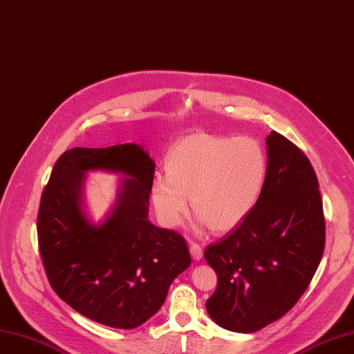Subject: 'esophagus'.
Returning a JSON list of instances; mask_svg holds the SVG:
<instances>
[{"label": "esophagus", "mask_w": 354, "mask_h": 354, "mask_svg": "<svg viewBox=\"0 0 354 354\" xmlns=\"http://www.w3.org/2000/svg\"><path fill=\"white\" fill-rule=\"evenodd\" d=\"M203 254H204V252H203L201 245L196 244V243H192L191 244V256H192V259L194 260H201Z\"/></svg>", "instance_id": "obj_1"}]
</instances>
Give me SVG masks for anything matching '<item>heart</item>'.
Instances as JSON below:
<instances>
[{"label": "heart", "mask_w": 354, "mask_h": 354, "mask_svg": "<svg viewBox=\"0 0 354 354\" xmlns=\"http://www.w3.org/2000/svg\"><path fill=\"white\" fill-rule=\"evenodd\" d=\"M165 171L150 189L165 225L180 223L189 196L198 225L227 232L256 207L268 176V156L249 136L194 134L171 149Z\"/></svg>", "instance_id": "heart-1"}]
</instances>
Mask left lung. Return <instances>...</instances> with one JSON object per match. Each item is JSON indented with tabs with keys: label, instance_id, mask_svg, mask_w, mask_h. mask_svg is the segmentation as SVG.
<instances>
[{
	"label": "left lung",
	"instance_id": "1",
	"mask_svg": "<svg viewBox=\"0 0 354 354\" xmlns=\"http://www.w3.org/2000/svg\"><path fill=\"white\" fill-rule=\"evenodd\" d=\"M266 147L268 176L256 207L204 253L218 276L207 313L236 333H254L283 317L308 288L324 253L314 167L279 133L270 131Z\"/></svg>",
	"mask_w": 354,
	"mask_h": 354
}]
</instances>
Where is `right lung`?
<instances>
[{
  "mask_svg": "<svg viewBox=\"0 0 354 354\" xmlns=\"http://www.w3.org/2000/svg\"><path fill=\"white\" fill-rule=\"evenodd\" d=\"M155 166L137 143L75 147L57 159L41 194L39 248L53 290L75 311L113 328L131 330L155 315L191 265L185 239L149 220ZM92 170L122 176L116 201L98 223L84 199Z\"/></svg>",
  "mask_w": 354,
  "mask_h": 354,
  "instance_id": "add662e5",
  "label": "right lung"
}]
</instances>
